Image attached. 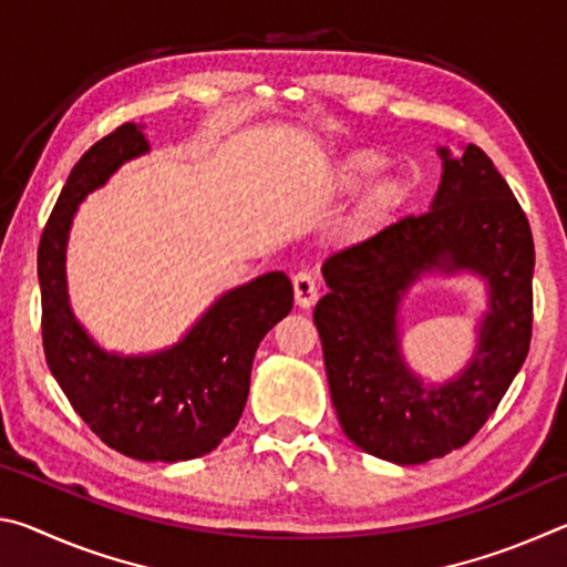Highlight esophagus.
<instances>
[{
	"label": "esophagus",
	"instance_id": "34e87169",
	"mask_svg": "<svg viewBox=\"0 0 567 567\" xmlns=\"http://www.w3.org/2000/svg\"><path fill=\"white\" fill-rule=\"evenodd\" d=\"M292 290H295V302H297V307H302V310H310V307L318 302V297H320L318 280H315V277L305 270L292 277Z\"/></svg>",
	"mask_w": 567,
	"mask_h": 567
}]
</instances>
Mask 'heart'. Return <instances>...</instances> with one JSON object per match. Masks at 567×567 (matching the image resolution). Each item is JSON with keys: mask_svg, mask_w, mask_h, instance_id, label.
<instances>
[{"mask_svg": "<svg viewBox=\"0 0 567 567\" xmlns=\"http://www.w3.org/2000/svg\"><path fill=\"white\" fill-rule=\"evenodd\" d=\"M382 167H385V157H382L380 152L375 150L352 152V155H348L340 162L338 182L340 187L354 189L364 185L370 177H375ZM405 195L408 189L400 179L395 177L382 179L380 185L372 187L368 192V197L362 199V205L352 217V227L358 229V233H370V229L385 225L388 219L402 207V203H405Z\"/></svg>", "mask_w": 567, "mask_h": 567, "instance_id": "obj_1", "label": "heart"}]
</instances>
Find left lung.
I'll use <instances>...</instances> for the list:
<instances>
[{"mask_svg": "<svg viewBox=\"0 0 567 567\" xmlns=\"http://www.w3.org/2000/svg\"><path fill=\"white\" fill-rule=\"evenodd\" d=\"M443 157L433 209L408 215L322 265L330 292L315 307L332 405L354 445L417 465L477 435L523 368L533 338L535 247L527 217L493 159L475 145ZM475 269L492 282L476 360L425 391L399 360V295L422 269Z\"/></svg>", "mask_w": 567, "mask_h": 567, "instance_id": "8db88e82", "label": "left lung"}]
</instances>
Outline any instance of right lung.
<instances>
[{
	"instance_id": "obj_1",
	"label": "right lung",
	"mask_w": 567,
	"mask_h": 567,
	"mask_svg": "<svg viewBox=\"0 0 567 567\" xmlns=\"http://www.w3.org/2000/svg\"><path fill=\"white\" fill-rule=\"evenodd\" d=\"M147 152L124 122L84 152L47 219L37 252L42 344L52 375L104 445L147 463L207 455L243 417L257 344L292 310V282L267 272L209 307L185 340L150 358L102 352L66 305L64 245L76 205L124 159Z\"/></svg>"
}]
</instances>
